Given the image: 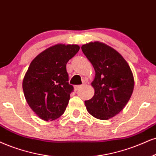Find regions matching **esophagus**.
<instances>
[{"mask_svg": "<svg viewBox=\"0 0 156 156\" xmlns=\"http://www.w3.org/2000/svg\"><path fill=\"white\" fill-rule=\"evenodd\" d=\"M82 86H83V85H75L74 87V89L75 90H77L80 89V88H81Z\"/></svg>", "mask_w": 156, "mask_h": 156, "instance_id": "34e87169", "label": "esophagus"}]
</instances>
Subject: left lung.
Returning a JSON list of instances; mask_svg holds the SVG:
<instances>
[{"instance_id":"1","label":"left lung","mask_w":156,"mask_h":156,"mask_svg":"<svg viewBox=\"0 0 156 156\" xmlns=\"http://www.w3.org/2000/svg\"><path fill=\"white\" fill-rule=\"evenodd\" d=\"M82 51L95 72L91 83L95 93L84 104L95 118L108 120L129 101L134 87L133 74L122 55L106 44L90 42L82 46Z\"/></svg>"}]
</instances>
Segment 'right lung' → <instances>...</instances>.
<instances>
[{
	"label": "right lung",
	"mask_w": 156,
	"mask_h": 156,
	"mask_svg": "<svg viewBox=\"0 0 156 156\" xmlns=\"http://www.w3.org/2000/svg\"><path fill=\"white\" fill-rule=\"evenodd\" d=\"M80 48L78 45L56 44L30 63L23 79V91L28 105L43 120H55L66 110L74 90L68 82L66 63Z\"/></svg>",
	"instance_id": "right-lung-1"
}]
</instances>
